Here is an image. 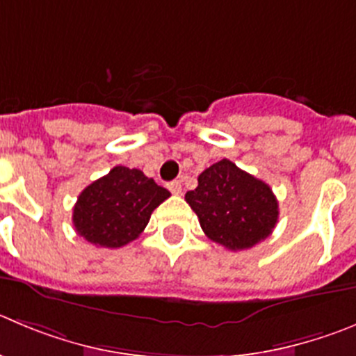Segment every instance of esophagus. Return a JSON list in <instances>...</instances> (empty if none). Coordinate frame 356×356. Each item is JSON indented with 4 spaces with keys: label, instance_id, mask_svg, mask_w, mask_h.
<instances>
[{
    "label": "esophagus",
    "instance_id": "34e87169",
    "mask_svg": "<svg viewBox=\"0 0 356 356\" xmlns=\"http://www.w3.org/2000/svg\"><path fill=\"white\" fill-rule=\"evenodd\" d=\"M168 189H170L174 195H181L182 184L179 181H172V182H168Z\"/></svg>",
    "mask_w": 356,
    "mask_h": 356
}]
</instances>
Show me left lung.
Here are the masks:
<instances>
[{
	"label": "left lung",
	"mask_w": 356,
	"mask_h": 356,
	"mask_svg": "<svg viewBox=\"0 0 356 356\" xmlns=\"http://www.w3.org/2000/svg\"><path fill=\"white\" fill-rule=\"evenodd\" d=\"M204 234L230 251L249 249L267 238L279 218L270 186L221 159L198 175V186L186 193Z\"/></svg>",
	"instance_id": "obj_1"
}]
</instances>
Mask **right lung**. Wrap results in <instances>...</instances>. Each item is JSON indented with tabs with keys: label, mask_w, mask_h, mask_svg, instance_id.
<instances>
[{
	"label": "right lung",
	"mask_w": 356,
	"mask_h": 356,
	"mask_svg": "<svg viewBox=\"0 0 356 356\" xmlns=\"http://www.w3.org/2000/svg\"><path fill=\"white\" fill-rule=\"evenodd\" d=\"M168 197V189L138 168L114 167L79 195L73 227L98 248H121L144 232L152 211Z\"/></svg>",
	"instance_id": "right-lung-1"
}]
</instances>
